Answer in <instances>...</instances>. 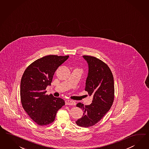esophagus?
I'll return each mask as SVG.
<instances>
[{
  "mask_svg": "<svg viewBox=\"0 0 149 149\" xmlns=\"http://www.w3.org/2000/svg\"><path fill=\"white\" fill-rule=\"evenodd\" d=\"M65 104L66 105H70V106H74V105H76V102L72 100H66L65 101Z\"/></svg>",
  "mask_w": 149,
  "mask_h": 149,
  "instance_id": "esophagus-1",
  "label": "esophagus"
}]
</instances>
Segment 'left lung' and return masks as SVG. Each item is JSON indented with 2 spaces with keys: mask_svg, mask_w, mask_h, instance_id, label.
Segmentation results:
<instances>
[{
  "mask_svg": "<svg viewBox=\"0 0 149 149\" xmlns=\"http://www.w3.org/2000/svg\"><path fill=\"white\" fill-rule=\"evenodd\" d=\"M83 57L89 68L85 90L93 99L90 105L77 104L84 113L76 123L79 126L88 127L97 123L111 109L114 98V85L113 74L106 64L94 56Z\"/></svg>",
  "mask_w": 149,
  "mask_h": 149,
  "instance_id": "1",
  "label": "left lung"
}]
</instances>
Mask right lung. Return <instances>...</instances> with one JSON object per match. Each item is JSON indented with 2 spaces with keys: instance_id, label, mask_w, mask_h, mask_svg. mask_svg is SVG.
Returning <instances> with one entry per match:
<instances>
[{
  "instance_id": "1",
  "label": "right lung",
  "mask_w": 149,
  "mask_h": 149,
  "mask_svg": "<svg viewBox=\"0 0 149 149\" xmlns=\"http://www.w3.org/2000/svg\"><path fill=\"white\" fill-rule=\"evenodd\" d=\"M67 56L49 55L36 60L26 68L22 77V104L28 115L38 125L53 123L58 111L65 105L64 100L46 95L55 71L68 59Z\"/></svg>"
}]
</instances>
